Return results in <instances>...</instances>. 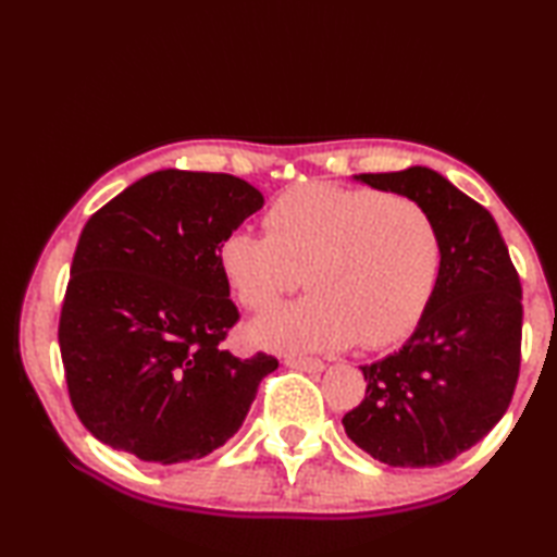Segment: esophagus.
Here are the masks:
<instances>
[{
	"mask_svg": "<svg viewBox=\"0 0 557 557\" xmlns=\"http://www.w3.org/2000/svg\"><path fill=\"white\" fill-rule=\"evenodd\" d=\"M285 363L289 366V369L307 371V373H319L326 369L324 361H319V358H307V356H287Z\"/></svg>",
	"mask_w": 557,
	"mask_h": 557,
	"instance_id": "34e87169",
	"label": "esophagus"
}]
</instances>
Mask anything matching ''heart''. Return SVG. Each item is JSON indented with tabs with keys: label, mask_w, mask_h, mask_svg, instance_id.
Masks as SVG:
<instances>
[{
	"label": "heart",
	"mask_w": 557,
	"mask_h": 557,
	"mask_svg": "<svg viewBox=\"0 0 557 557\" xmlns=\"http://www.w3.org/2000/svg\"><path fill=\"white\" fill-rule=\"evenodd\" d=\"M268 233L231 231L219 250L243 307L262 312L301 282L309 295L260 317L256 342L334 351L361 338L383 348L408 336L435 295L442 238L425 206L375 188L324 182L282 191Z\"/></svg>",
	"instance_id": "b5f03b06"
}]
</instances>
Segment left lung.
Returning a JSON list of instances; mask_svg holds the SVG:
<instances>
[{
    "label": "left lung",
    "mask_w": 557,
    "mask_h": 557,
    "mask_svg": "<svg viewBox=\"0 0 557 557\" xmlns=\"http://www.w3.org/2000/svg\"><path fill=\"white\" fill-rule=\"evenodd\" d=\"M425 206L442 238L435 295L400 351L361 366L346 435L391 467H440L504 418L521 369V280L494 215L428 166L358 174Z\"/></svg>",
    "instance_id": "8db88e82"
}]
</instances>
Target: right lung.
Segmentation results:
<instances>
[{"instance_id": "obj_1", "label": "right lung", "mask_w": 557, "mask_h": 557, "mask_svg": "<svg viewBox=\"0 0 557 557\" xmlns=\"http://www.w3.org/2000/svg\"><path fill=\"white\" fill-rule=\"evenodd\" d=\"M231 174L162 169L83 228L59 344L73 410L92 437L154 465L201 459L240 430L277 358H238L219 250L262 209Z\"/></svg>"}]
</instances>
